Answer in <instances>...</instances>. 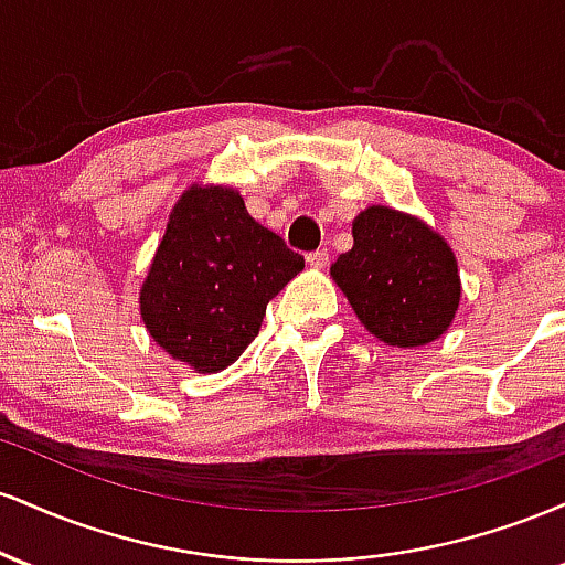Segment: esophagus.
Returning <instances> with one entry per match:
<instances>
[{"label":"esophagus","instance_id":"1","mask_svg":"<svg viewBox=\"0 0 565 565\" xmlns=\"http://www.w3.org/2000/svg\"><path fill=\"white\" fill-rule=\"evenodd\" d=\"M305 260H308L310 268L323 270V268H327V265H329V252H327V249H316V252H310V255L305 257Z\"/></svg>","mask_w":565,"mask_h":565}]
</instances>
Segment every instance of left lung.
Wrapping results in <instances>:
<instances>
[{"instance_id":"left-lung-1","label":"left lung","mask_w":565,"mask_h":565,"mask_svg":"<svg viewBox=\"0 0 565 565\" xmlns=\"http://www.w3.org/2000/svg\"><path fill=\"white\" fill-rule=\"evenodd\" d=\"M332 278L369 332L398 348L438 340L462 295L451 246L423 220L387 206L353 220V249L337 257Z\"/></svg>"}]
</instances>
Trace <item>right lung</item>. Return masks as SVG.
<instances>
[{
	"label": "right lung",
	"mask_w": 565,
	"mask_h": 565,
	"mask_svg": "<svg viewBox=\"0 0 565 565\" xmlns=\"http://www.w3.org/2000/svg\"><path fill=\"white\" fill-rule=\"evenodd\" d=\"M302 255L246 212L233 188L193 185L174 204L140 289L153 342L199 374L231 366Z\"/></svg>",
	"instance_id": "right-lung-1"
}]
</instances>
